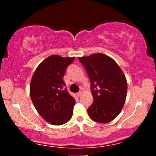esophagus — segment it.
I'll return each instance as SVG.
<instances>
[{"instance_id":"obj_1","label":"esophagus","mask_w":156,"mask_h":156,"mask_svg":"<svg viewBox=\"0 0 156 156\" xmlns=\"http://www.w3.org/2000/svg\"><path fill=\"white\" fill-rule=\"evenodd\" d=\"M81 95H82V91H79L78 93H76V96H77L78 97H80Z\"/></svg>"}]
</instances>
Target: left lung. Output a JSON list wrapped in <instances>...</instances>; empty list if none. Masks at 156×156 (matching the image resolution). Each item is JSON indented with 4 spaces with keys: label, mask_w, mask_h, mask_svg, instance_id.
Masks as SVG:
<instances>
[{
    "label": "left lung",
    "mask_w": 156,
    "mask_h": 156,
    "mask_svg": "<svg viewBox=\"0 0 156 156\" xmlns=\"http://www.w3.org/2000/svg\"><path fill=\"white\" fill-rule=\"evenodd\" d=\"M91 82L94 102L87 109L96 122L106 123L122 110L127 94V82L120 67L107 55L97 53L79 57Z\"/></svg>",
    "instance_id": "obj_1"
}]
</instances>
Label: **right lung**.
Listing matches in <instances>:
<instances>
[{
  "label": "right lung",
  "instance_id": "obj_1",
  "mask_svg": "<svg viewBox=\"0 0 156 156\" xmlns=\"http://www.w3.org/2000/svg\"><path fill=\"white\" fill-rule=\"evenodd\" d=\"M74 57L51 55L38 65L30 85L33 105L47 122L62 125L72 116L75 101L67 89L63 76Z\"/></svg>",
  "mask_w": 156,
  "mask_h": 156
}]
</instances>
